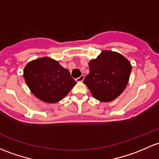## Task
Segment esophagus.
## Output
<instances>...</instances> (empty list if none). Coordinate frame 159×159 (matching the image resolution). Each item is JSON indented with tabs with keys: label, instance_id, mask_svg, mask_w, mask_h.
I'll list each match as a JSON object with an SVG mask.
<instances>
[{
	"label": "esophagus",
	"instance_id": "obj_1",
	"mask_svg": "<svg viewBox=\"0 0 159 159\" xmlns=\"http://www.w3.org/2000/svg\"><path fill=\"white\" fill-rule=\"evenodd\" d=\"M84 78V75H81V76H80L79 78H76V79H75V81H76L77 82H81V81H83Z\"/></svg>",
	"mask_w": 159,
	"mask_h": 159
}]
</instances>
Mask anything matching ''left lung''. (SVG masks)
I'll list each match as a JSON object with an SVG mask.
<instances>
[{
    "label": "left lung",
    "mask_w": 159,
    "mask_h": 159,
    "mask_svg": "<svg viewBox=\"0 0 159 159\" xmlns=\"http://www.w3.org/2000/svg\"><path fill=\"white\" fill-rule=\"evenodd\" d=\"M90 72L84 79L95 99L110 102L119 97L128 84L132 66L120 53L102 51L89 61Z\"/></svg>",
    "instance_id": "left-lung-1"
}]
</instances>
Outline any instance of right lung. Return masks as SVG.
I'll use <instances>...</instances> for the list:
<instances>
[{"mask_svg":"<svg viewBox=\"0 0 159 159\" xmlns=\"http://www.w3.org/2000/svg\"><path fill=\"white\" fill-rule=\"evenodd\" d=\"M23 77L31 92L49 103L62 100L76 84L69 71L49 57L30 61L25 67Z\"/></svg>","mask_w":159,"mask_h":159,"instance_id":"obj_1","label":"right lung"}]
</instances>
